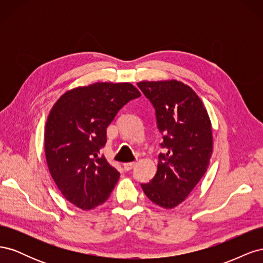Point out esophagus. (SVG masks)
<instances>
[{"instance_id": "obj_1", "label": "esophagus", "mask_w": 263, "mask_h": 263, "mask_svg": "<svg viewBox=\"0 0 263 263\" xmlns=\"http://www.w3.org/2000/svg\"><path fill=\"white\" fill-rule=\"evenodd\" d=\"M123 166H124V169L126 170V171H129V170H132L134 166H135V162H126V163H124L123 164Z\"/></svg>"}]
</instances>
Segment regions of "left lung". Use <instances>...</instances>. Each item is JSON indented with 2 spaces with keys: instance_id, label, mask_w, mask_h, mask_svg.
<instances>
[{
  "instance_id": "8db88e82",
  "label": "left lung",
  "mask_w": 263,
  "mask_h": 263,
  "mask_svg": "<svg viewBox=\"0 0 263 263\" xmlns=\"http://www.w3.org/2000/svg\"><path fill=\"white\" fill-rule=\"evenodd\" d=\"M137 85L155 108L163 139L156 176L140 185L151 202L173 209L208 170L213 151L210 117L196 93L180 81H142Z\"/></svg>"
}]
</instances>
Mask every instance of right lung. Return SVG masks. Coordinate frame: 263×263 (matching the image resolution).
Here are the masks:
<instances>
[{
  "instance_id": "obj_1",
  "label": "right lung",
  "mask_w": 263,
  "mask_h": 263,
  "mask_svg": "<svg viewBox=\"0 0 263 263\" xmlns=\"http://www.w3.org/2000/svg\"><path fill=\"white\" fill-rule=\"evenodd\" d=\"M140 97L130 83L99 82L66 92L45 126L46 160L62 195L85 211L104 203L119 172L101 155L106 128L129 101Z\"/></svg>"
}]
</instances>
